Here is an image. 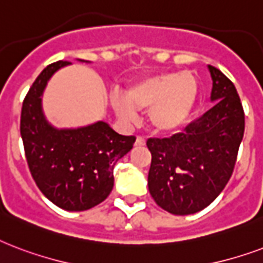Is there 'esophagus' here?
<instances>
[{"instance_id": "esophagus-1", "label": "esophagus", "mask_w": 263, "mask_h": 263, "mask_svg": "<svg viewBox=\"0 0 263 263\" xmlns=\"http://www.w3.org/2000/svg\"><path fill=\"white\" fill-rule=\"evenodd\" d=\"M136 145H137V146L145 145V138H144V137H137V138H136Z\"/></svg>"}]
</instances>
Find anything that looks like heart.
Returning a JSON list of instances; mask_svg holds the SVG:
<instances>
[{"instance_id":"heart-1","label":"heart","mask_w":263,"mask_h":263,"mask_svg":"<svg viewBox=\"0 0 263 263\" xmlns=\"http://www.w3.org/2000/svg\"><path fill=\"white\" fill-rule=\"evenodd\" d=\"M199 99V81L192 72H162L130 85L125 97H111L115 112L127 123L138 119V111H148V125L155 133L173 134L192 117Z\"/></svg>"}]
</instances>
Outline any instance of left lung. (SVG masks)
<instances>
[{
    "instance_id": "obj_1",
    "label": "left lung",
    "mask_w": 263,
    "mask_h": 263,
    "mask_svg": "<svg viewBox=\"0 0 263 263\" xmlns=\"http://www.w3.org/2000/svg\"><path fill=\"white\" fill-rule=\"evenodd\" d=\"M213 108L170 138H149L148 189L174 215L195 214L222 192L244 134V111L235 85L213 66Z\"/></svg>"
}]
</instances>
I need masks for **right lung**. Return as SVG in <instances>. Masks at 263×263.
<instances>
[{"label":"right lung","mask_w":263,"mask_h":263,"mask_svg":"<svg viewBox=\"0 0 263 263\" xmlns=\"http://www.w3.org/2000/svg\"><path fill=\"white\" fill-rule=\"evenodd\" d=\"M85 62V60H81ZM68 62H56L34 81L22 107L20 134L28 168L40 191L67 211H85L104 201L114 188V166L136 141L103 121L58 129L42 109L49 79Z\"/></svg>","instance_id":"right-lung-1"}]
</instances>
